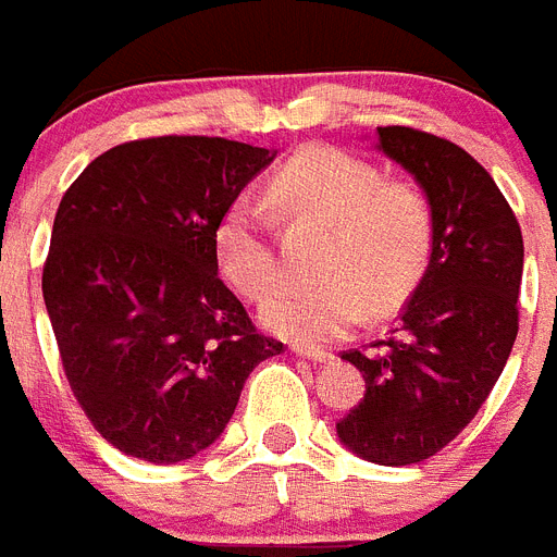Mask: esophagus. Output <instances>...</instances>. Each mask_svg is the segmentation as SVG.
I'll use <instances>...</instances> for the list:
<instances>
[{"label": "esophagus", "instance_id": "1", "mask_svg": "<svg viewBox=\"0 0 557 557\" xmlns=\"http://www.w3.org/2000/svg\"><path fill=\"white\" fill-rule=\"evenodd\" d=\"M292 350L297 354V357H306L311 359V362H329L334 354H329V350L322 348H314V345H292Z\"/></svg>", "mask_w": 557, "mask_h": 557}]
</instances>
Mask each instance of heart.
<instances>
[{"label":"heart","mask_w":557,"mask_h":557,"mask_svg":"<svg viewBox=\"0 0 557 557\" xmlns=\"http://www.w3.org/2000/svg\"><path fill=\"white\" fill-rule=\"evenodd\" d=\"M286 212L331 223L320 257L325 277L286 283L260 317L274 334L320 343L373 314L394 311L422 280L433 251V207L408 181H385L368 158L339 147L300 149L271 181ZM214 260L235 292L263 300L280 277L269 212L260 200L237 198L214 226Z\"/></svg>","instance_id":"1"}]
</instances>
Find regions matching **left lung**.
Listing matches in <instances>:
<instances>
[{
  "label": "left lung",
  "mask_w": 557,
  "mask_h": 557,
  "mask_svg": "<svg viewBox=\"0 0 557 557\" xmlns=\"http://www.w3.org/2000/svg\"><path fill=\"white\" fill-rule=\"evenodd\" d=\"M380 149L422 184L433 251L394 336L343 350L366 396L336 422L343 445L385 467L419 465L487 401L518 334L524 237L470 152L413 127H376Z\"/></svg>",
  "instance_id": "obj_1"
}]
</instances>
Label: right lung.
I'll list each match as a JSON object with an SVG mask.
<instances>
[{"instance_id":"right-lung-1","label":"right lung","mask_w":557,"mask_h":557,"mask_svg":"<svg viewBox=\"0 0 557 557\" xmlns=\"http://www.w3.org/2000/svg\"><path fill=\"white\" fill-rule=\"evenodd\" d=\"M271 152L209 135L107 149L64 191L41 294L70 391L133 459L175 465L221 436L260 334L214 260V226Z\"/></svg>"}]
</instances>
